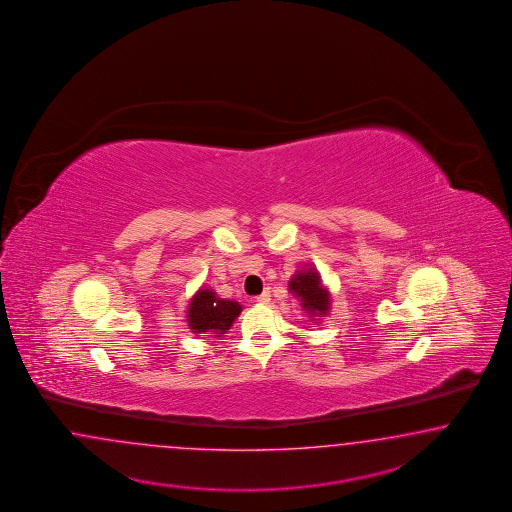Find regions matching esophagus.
<instances>
[{"mask_svg":"<svg viewBox=\"0 0 512 512\" xmlns=\"http://www.w3.org/2000/svg\"><path fill=\"white\" fill-rule=\"evenodd\" d=\"M255 302H259V304H268V302H270V291L266 289L263 295L255 296Z\"/></svg>","mask_w":512,"mask_h":512,"instance_id":"1","label":"esophagus"}]
</instances>
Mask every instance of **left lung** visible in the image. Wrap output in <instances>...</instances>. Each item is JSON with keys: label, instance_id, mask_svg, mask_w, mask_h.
<instances>
[{"label": "left lung", "instance_id": "1", "mask_svg": "<svg viewBox=\"0 0 512 512\" xmlns=\"http://www.w3.org/2000/svg\"><path fill=\"white\" fill-rule=\"evenodd\" d=\"M289 291L300 300L302 310L308 311L313 317H325L330 310V293L326 291L325 285L321 283V276L313 270H298L295 276L289 281Z\"/></svg>", "mask_w": 512, "mask_h": 512}]
</instances>
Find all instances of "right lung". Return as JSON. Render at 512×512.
<instances>
[{
    "label": "right lung",
    "mask_w": 512,
    "mask_h": 512,
    "mask_svg": "<svg viewBox=\"0 0 512 512\" xmlns=\"http://www.w3.org/2000/svg\"><path fill=\"white\" fill-rule=\"evenodd\" d=\"M242 306L234 300L217 298L210 289H199L189 302L187 323L195 334H216L221 338L240 315Z\"/></svg>",
    "instance_id": "obj_1"
}]
</instances>
